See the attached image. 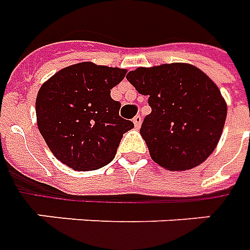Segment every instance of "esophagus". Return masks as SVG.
<instances>
[{
    "label": "esophagus",
    "mask_w": 250,
    "mask_h": 250,
    "mask_svg": "<svg viewBox=\"0 0 250 250\" xmlns=\"http://www.w3.org/2000/svg\"><path fill=\"white\" fill-rule=\"evenodd\" d=\"M133 124H134V126H136V129H139L140 125H141V117H140V116L134 117Z\"/></svg>",
    "instance_id": "1"
}]
</instances>
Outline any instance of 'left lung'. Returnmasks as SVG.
I'll use <instances>...</instances> for the list:
<instances>
[{"label": "left lung", "mask_w": 250, "mask_h": 250, "mask_svg": "<svg viewBox=\"0 0 250 250\" xmlns=\"http://www.w3.org/2000/svg\"><path fill=\"white\" fill-rule=\"evenodd\" d=\"M126 79L152 107L140 129L150 157L169 171L199 166L217 148L228 106L218 86L198 67H139Z\"/></svg>", "instance_id": "obj_1"}]
</instances>
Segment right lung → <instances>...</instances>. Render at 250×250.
I'll return each mask as SVG.
<instances>
[{"label": "right lung", "mask_w": 250, "mask_h": 250, "mask_svg": "<svg viewBox=\"0 0 250 250\" xmlns=\"http://www.w3.org/2000/svg\"><path fill=\"white\" fill-rule=\"evenodd\" d=\"M125 75V68L82 62L42 84L37 128L58 160L75 171H94L114 159L124 133L134 126L120 117L121 104L110 97Z\"/></svg>", "instance_id": "add662e5"}]
</instances>
